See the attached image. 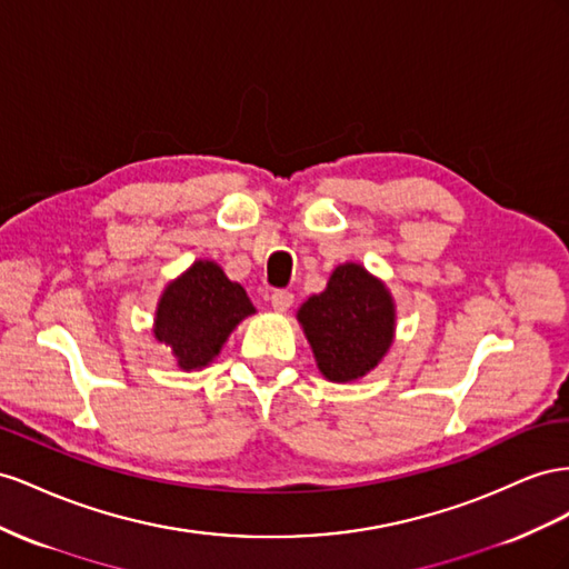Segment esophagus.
Returning a JSON list of instances; mask_svg holds the SVG:
<instances>
[{
	"label": "esophagus",
	"mask_w": 569,
	"mask_h": 569,
	"mask_svg": "<svg viewBox=\"0 0 569 569\" xmlns=\"http://www.w3.org/2000/svg\"><path fill=\"white\" fill-rule=\"evenodd\" d=\"M271 307L276 312H288L290 307H293V293H290V290H273L271 293Z\"/></svg>",
	"instance_id": "obj_1"
}]
</instances>
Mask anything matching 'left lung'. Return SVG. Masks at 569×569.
I'll use <instances>...</instances> for the list:
<instances>
[{
    "instance_id": "obj_1",
    "label": "left lung",
    "mask_w": 569,
    "mask_h": 569,
    "mask_svg": "<svg viewBox=\"0 0 569 569\" xmlns=\"http://www.w3.org/2000/svg\"><path fill=\"white\" fill-rule=\"evenodd\" d=\"M317 367L336 383L362 379L393 343L396 305L388 288L362 264L333 269L327 288L298 310Z\"/></svg>"
}]
</instances>
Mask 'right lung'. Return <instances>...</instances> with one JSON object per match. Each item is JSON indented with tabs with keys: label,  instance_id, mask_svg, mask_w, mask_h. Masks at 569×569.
<instances>
[{
	"label": "right lung",
	"instance_id": "add662e5",
	"mask_svg": "<svg viewBox=\"0 0 569 569\" xmlns=\"http://www.w3.org/2000/svg\"><path fill=\"white\" fill-rule=\"evenodd\" d=\"M254 315L246 288L212 259H198L161 293L154 338L171 348L178 367L198 371L221 352L238 323Z\"/></svg>",
	"mask_w": 569,
	"mask_h": 569
}]
</instances>
